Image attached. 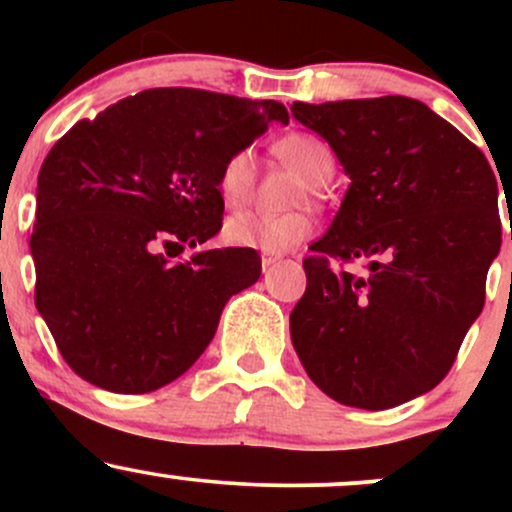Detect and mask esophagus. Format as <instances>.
I'll use <instances>...</instances> for the list:
<instances>
[{
  "label": "esophagus",
  "instance_id": "obj_1",
  "mask_svg": "<svg viewBox=\"0 0 512 512\" xmlns=\"http://www.w3.org/2000/svg\"><path fill=\"white\" fill-rule=\"evenodd\" d=\"M276 262H279V257H276V255H262V267L264 269H269Z\"/></svg>",
  "mask_w": 512,
  "mask_h": 512
}]
</instances>
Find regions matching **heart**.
I'll return each instance as SVG.
<instances>
[{
  "label": "heart",
  "mask_w": 512,
  "mask_h": 512,
  "mask_svg": "<svg viewBox=\"0 0 512 512\" xmlns=\"http://www.w3.org/2000/svg\"><path fill=\"white\" fill-rule=\"evenodd\" d=\"M274 154L303 175L310 187H322L334 175V154L313 134L291 132L276 139ZM255 185V163L250 151H236L223 161L219 170V192L228 207H238L250 197ZM313 233V221L305 214H262V211H236L226 219L223 238L236 248L260 252H286L303 243Z\"/></svg>",
  "instance_id": "obj_1"
}]
</instances>
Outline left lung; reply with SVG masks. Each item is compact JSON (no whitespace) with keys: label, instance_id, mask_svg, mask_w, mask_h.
Masks as SVG:
<instances>
[{"label":"left lung","instance_id":"left-lung-1","mask_svg":"<svg viewBox=\"0 0 512 512\" xmlns=\"http://www.w3.org/2000/svg\"><path fill=\"white\" fill-rule=\"evenodd\" d=\"M291 113L332 146L351 180L330 231L303 260L293 349L339 404L397 407L448 375L484 308L486 272L501 250L496 175L477 146L414 98L293 103ZM356 259L366 275L343 269Z\"/></svg>","mask_w":512,"mask_h":512}]
</instances>
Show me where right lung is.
Instances as JSON below:
<instances>
[{
  "instance_id": "obj_1",
  "label": "right lung",
  "mask_w": 512,
  "mask_h": 512,
  "mask_svg": "<svg viewBox=\"0 0 512 512\" xmlns=\"http://www.w3.org/2000/svg\"><path fill=\"white\" fill-rule=\"evenodd\" d=\"M274 120L289 122L276 101L149 88L52 146L35 192V308L79 378L144 395L204 354L262 260L248 248L168 257L221 231L223 161Z\"/></svg>"
}]
</instances>
